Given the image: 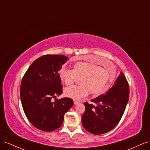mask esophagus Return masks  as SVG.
<instances>
[{"label": "esophagus", "instance_id": "esophagus-1", "mask_svg": "<svg viewBox=\"0 0 150 150\" xmlns=\"http://www.w3.org/2000/svg\"><path fill=\"white\" fill-rule=\"evenodd\" d=\"M74 103L75 105H76V104H79V101H76V100H74Z\"/></svg>", "mask_w": 150, "mask_h": 150}]
</instances>
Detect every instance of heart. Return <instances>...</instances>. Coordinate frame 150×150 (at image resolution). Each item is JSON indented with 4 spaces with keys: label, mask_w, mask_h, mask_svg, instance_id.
<instances>
[{
    "label": "heart",
    "mask_w": 150,
    "mask_h": 150,
    "mask_svg": "<svg viewBox=\"0 0 150 150\" xmlns=\"http://www.w3.org/2000/svg\"><path fill=\"white\" fill-rule=\"evenodd\" d=\"M59 76L67 85L73 84L78 78H82L81 85L69 86L64 91L67 97L79 100L88 96L90 91L94 95L106 93L116 78V72L93 63L80 62L74 65V69L62 65L59 70Z\"/></svg>",
    "instance_id": "obj_1"
}]
</instances>
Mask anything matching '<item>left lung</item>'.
<instances>
[{
    "label": "left lung",
    "mask_w": 150,
    "mask_h": 150,
    "mask_svg": "<svg viewBox=\"0 0 150 150\" xmlns=\"http://www.w3.org/2000/svg\"><path fill=\"white\" fill-rule=\"evenodd\" d=\"M129 94L128 81L121 72L106 94L91 100L96 105L88 102L84 103L86 109L81 121L85 129L96 135L112 129L121 119L129 100Z\"/></svg>",
    "instance_id": "1"
}]
</instances>
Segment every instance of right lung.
I'll return each mask as SVG.
<instances>
[{"label": "right lung", "mask_w": 150, "mask_h": 150, "mask_svg": "<svg viewBox=\"0 0 150 150\" xmlns=\"http://www.w3.org/2000/svg\"><path fill=\"white\" fill-rule=\"evenodd\" d=\"M69 59L64 55L47 54L38 58L22 78L20 96L25 115L36 128L50 132L62 126L65 113L74 105L69 98H52L62 93L59 70Z\"/></svg>", "instance_id": "obj_1"}]
</instances>
